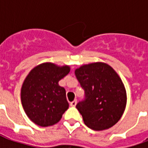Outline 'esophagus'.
Returning a JSON list of instances; mask_svg holds the SVG:
<instances>
[{"label":"esophagus","instance_id":"esophagus-1","mask_svg":"<svg viewBox=\"0 0 148 148\" xmlns=\"http://www.w3.org/2000/svg\"><path fill=\"white\" fill-rule=\"evenodd\" d=\"M77 104V101L76 100H74V101H73L72 102H71V106H72V107H75Z\"/></svg>","mask_w":148,"mask_h":148}]
</instances>
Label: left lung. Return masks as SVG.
<instances>
[{"instance_id":"8db88e82","label":"left lung","mask_w":148,"mask_h":148,"mask_svg":"<svg viewBox=\"0 0 148 148\" xmlns=\"http://www.w3.org/2000/svg\"><path fill=\"white\" fill-rule=\"evenodd\" d=\"M75 76L84 90V99L76 105L84 124L95 131L114 126L127 103L126 90L112 67L101 62L81 66Z\"/></svg>"}]
</instances>
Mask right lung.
<instances>
[{
	"label": "right lung",
	"mask_w": 148,
	"mask_h": 148,
	"mask_svg": "<svg viewBox=\"0 0 148 148\" xmlns=\"http://www.w3.org/2000/svg\"><path fill=\"white\" fill-rule=\"evenodd\" d=\"M70 72L68 66L44 63L31 71L21 88V103L27 117L41 127L58 123L69 108L66 91L58 81Z\"/></svg>",
	"instance_id": "obj_1"
}]
</instances>
